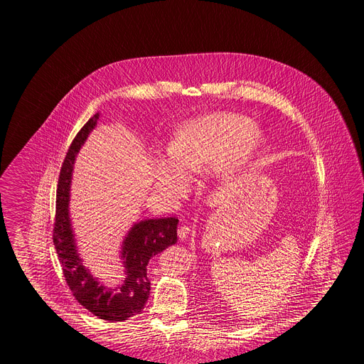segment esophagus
I'll list each match as a JSON object with an SVG mask.
<instances>
[{
	"mask_svg": "<svg viewBox=\"0 0 364 364\" xmlns=\"http://www.w3.org/2000/svg\"><path fill=\"white\" fill-rule=\"evenodd\" d=\"M191 227H188V225H181V227H178V230H177V235H178V237H180V240H186L188 236H189V233H191Z\"/></svg>",
	"mask_w": 364,
	"mask_h": 364,
	"instance_id": "obj_1",
	"label": "esophagus"
}]
</instances>
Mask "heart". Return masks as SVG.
Returning a JSON list of instances; mask_svg holds the SVG:
<instances>
[{
    "mask_svg": "<svg viewBox=\"0 0 364 364\" xmlns=\"http://www.w3.org/2000/svg\"><path fill=\"white\" fill-rule=\"evenodd\" d=\"M267 134L247 117L215 113L180 125L169 145V154L157 157L152 166L154 187L184 184V168L201 172L220 166L232 172L247 164L263 146Z\"/></svg>",
    "mask_w": 364,
    "mask_h": 364,
    "instance_id": "1",
    "label": "heart"
}]
</instances>
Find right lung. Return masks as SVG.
I'll return each instance as SVG.
<instances>
[{"label": "right lung", "mask_w": 364, "mask_h": 364, "mask_svg": "<svg viewBox=\"0 0 364 364\" xmlns=\"http://www.w3.org/2000/svg\"><path fill=\"white\" fill-rule=\"evenodd\" d=\"M100 113L89 119L70 144L58 177L53 242L66 283L78 303L100 319L124 321L140 314L149 296L151 282L146 276L149 260L177 242L176 218L145 219L134 223L122 244L124 279L116 287L104 286L90 274L77 251L69 215L70 183L75 160L88 139Z\"/></svg>", "instance_id": "add662e5"}]
</instances>
